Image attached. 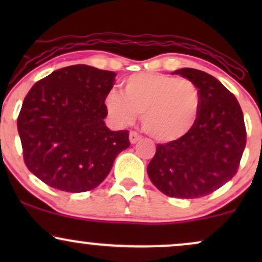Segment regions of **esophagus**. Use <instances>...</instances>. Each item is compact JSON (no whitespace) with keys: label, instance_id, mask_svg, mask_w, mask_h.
Here are the masks:
<instances>
[{"label":"esophagus","instance_id":"obj_1","mask_svg":"<svg viewBox=\"0 0 262 262\" xmlns=\"http://www.w3.org/2000/svg\"><path fill=\"white\" fill-rule=\"evenodd\" d=\"M140 139H141V137L137 133V132H130V133H129V141H130V144L138 143Z\"/></svg>","mask_w":262,"mask_h":262}]
</instances>
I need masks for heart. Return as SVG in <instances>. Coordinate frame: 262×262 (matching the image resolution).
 Returning a JSON list of instances; mask_svg holds the SVG:
<instances>
[{
	"mask_svg": "<svg viewBox=\"0 0 262 262\" xmlns=\"http://www.w3.org/2000/svg\"><path fill=\"white\" fill-rule=\"evenodd\" d=\"M106 108L118 125L132 124L143 113L144 130L155 140L171 143L188 134L197 123L201 95L188 79L141 73L124 81L123 96L108 93Z\"/></svg>",
	"mask_w": 262,
	"mask_h": 262,
	"instance_id": "b5f03b06",
	"label": "heart"
}]
</instances>
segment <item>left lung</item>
<instances>
[{
	"label": "left lung",
	"instance_id": "1",
	"mask_svg": "<svg viewBox=\"0 0 262 262\" xmlns=\"http://www.w3.org/2000/svg\"><path fill=\"white\" fill-rule=\"evenodd\" d=\"M172 74L198 87L200 116L181 139L158 144L148 175L155 187L169 197H203L236 173L246 144L244 116L235 96L212 75L189 68Z\"/></svg>",
	"mask_w": 262,
	"mask_h": 262
}]
</instances>
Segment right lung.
Listing matches in <instances>:
<instances>
[{
    "label": "right lung",
    "instance_id": "1",
    "mask_svg": "<svg viewBox=\"0 0 262 262\" xmlns=\"http://www.w3.org/2000/svg\"><path fill=\"white\" fill-rule=\"evenodd\" d=\"M114 79L113 71L73 65L32 87L17 128L33 175L73 193L96 188L106 179L117 155L130 145L128 130L112 132L103 121Z\"/></svg>",
    "mask_w": 262,
    "mask_h": 262
}]
</instances>
